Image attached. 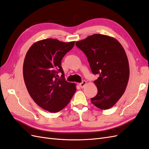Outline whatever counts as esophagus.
I'll return each mask as SVG.
<instances>
[{"label":"esophagus","mask_w":149,"mask_h":149,"mask_svg":"<svg viewBox=\"0 0 149 149\" xmlns=\"http://www.w3.org/2000/svg\"><path fill=\"white\" fill-rule=\"evenodd\" d=\"M86 81H83L81 83H79V86H80L81 88H83V87H84L86 85Z\"/></svg>","instance_id":"obj_1"}]
</instances>
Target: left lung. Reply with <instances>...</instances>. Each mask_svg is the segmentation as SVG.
Instances as JSON below:
<instances>
[{
    "instance_id": "8db88e82",
    "label": "left lung",
    "mask_w": 149,
    "mask_h": 149,
    "mask_svg": "<svg viewBox=\"0 0 149 149\" xmlns=\"http://www.w3.org/2000/svg\"><path fill=\"white\" fill-rule=\"evenodd\" d=\"M85 54L91 70L99 77L94 83L98 93L91 102L100 109H109L124 93L130 77L126 54L116 39L107 35L94 34L76 42Z\"/></svg>"
}]
</instances>
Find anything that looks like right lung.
<instances>
[{
  "mask_svg": "<svg viewBox=\"0 0 149 149\" xmlns=\"http://www.w3.org/2000/svg\"><path fill=\"white\" fill-rule=\"evenodd\" d=\"M75 42L47 38L33 43L23 63V77L28 92L38 106L50 112L61 111L70 102L77 88L65 80L61 61ZM61 72L60 78L58 73Z\"/></svg>",
  "mask_w": 149,
  "mask_h": 149,
  "instance_id": "right-lung-1",
  "label": "right lung"
}]
</instances>
